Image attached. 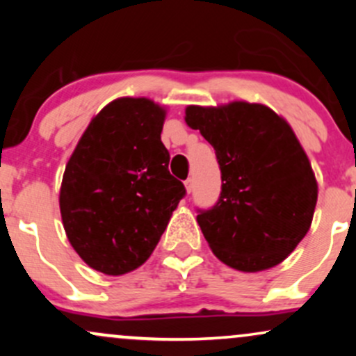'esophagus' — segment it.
Returning <instances> with one entry per match:
<instances>
[{"mask_svg":"<svg viewBox=\"0 0 356 356\" xmlns=\"http://www.w3.org/2000/svg\"><path fill=\"white\" fill-rule=\"evenodd\" d=\"M184 186H186V191L189 192V194H191V192H192V187H194V184H192V179H187V181L184 182Z\"/></svg>","mask_w":356,"mask_h":356,"instance_id":"obj_1","label":"esophagus"}]
</instances>
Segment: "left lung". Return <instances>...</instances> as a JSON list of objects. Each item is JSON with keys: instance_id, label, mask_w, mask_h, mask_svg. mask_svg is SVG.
Returning a JSON list of instances; mask_svg holds the SVG:
<instances>
[{"instance_id": "obj_1", "label": "left lung", "mask_w": 356, "mask_h": 356, "mask_svg": "<svg viewBox=\"0 0 356 356\" xmlns=\"http://www.w3.org/2000/svg\"><path fill=\"white\" fill-rule=\"evenodd\" d=\"M186 124L214 147L218 204L197 216L219 261L243 273L277 266L312 227L318 182L291 125L263 104L187 105Z\"/></svg>"}]
</instances>
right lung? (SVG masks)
I'll list each match as a JSON object with an SVG mask.
<instances>
[{
  "label": "right lung",
  "instance_id": "1",
  "mask_svg": "<svg viewBox=\"0 0 356 356\" xmlns=\"http://www.w3.org/2000/svg\"><path fill=\"white\" fill-rule=\"evenodd\" d=\"M165 105L120 97L90 120L68 159L60 214L76 254L120 276L149 259L186 194L169 172L161 134Z\"/></svg>",
  "mask_w": 356,
  "mask_h": 356
}]
</instances>
